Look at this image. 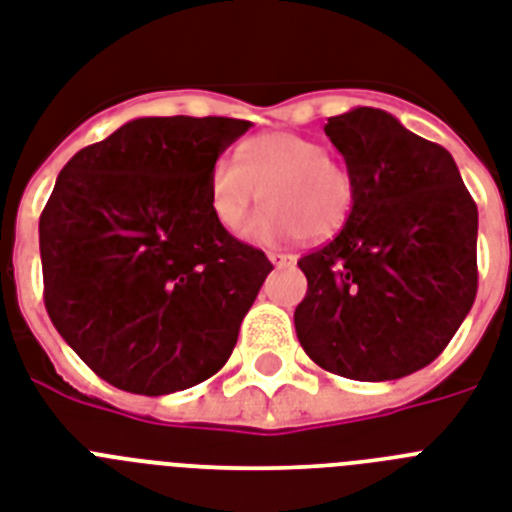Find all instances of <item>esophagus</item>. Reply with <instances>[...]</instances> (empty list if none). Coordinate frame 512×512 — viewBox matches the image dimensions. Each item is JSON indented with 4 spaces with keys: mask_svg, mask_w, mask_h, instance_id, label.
I'll return each instance as SVG.
<instances>
[{
    "mask_svg": "<svg viewBox=\"0 0 512 512\" xmlns=\"http://www.w3.org/2000/svg\"><path fill=\"white\" fill-rule=\"evenodd\" d=\"M268 260L276 265V268H289V265L297 263V257L286 255V252H268Z\"/></svg>",
    "mask_w": 512,
    "mask_h": 512,
    "instance_id": "obj_1",
    "label": "esophagus"
}]
</instances>
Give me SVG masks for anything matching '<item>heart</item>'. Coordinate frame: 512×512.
<instances>
[{
  "instance_id": "obj_1",
  "label": "heart",
  "mask_w": 512,
  "mask_h": 512,
  "mask_svg": "<svg viewBox=\"0 0 512 512\" xmlns=\"http://www.w3.org/2000/svg\"><path fill=\"white\" fill-rule=\"evenodd\" d=\"M268 205L247 226L257 244L292 242L299 236L328 239L342 231L352 213L355 184L342 162L323 144L292 131H270L247 139L236 162L220 157L207 176V205L228 234L242 228L252 205Z\"/></svg>"
}]
</instances>
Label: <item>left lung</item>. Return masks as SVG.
<instances>
[{
  "label": "left lung",
  "mask_w": 512,
  "mask_h": 512,
  "mask_svg": "<svg viewBox=\"0 0 512 512\" xmlns=\"http://www.w3.org/2000/svg\"><path fill=\"white\" fill-rule=\"evenodd\" d=\"M355 202L334 242L299 260L294 310L315 363L355 381H394L442 355L479 286V210L444 147L376 107L328 118Z\"/></svg>",
  "instance_id": "8db88e82"
}]
</instances>
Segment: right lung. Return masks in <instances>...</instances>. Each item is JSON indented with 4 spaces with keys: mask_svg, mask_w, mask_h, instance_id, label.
<instances>
[{
    "mask_svg": "<svg viewBox=\"0 0 512 512\" xmlns=\"http://www.w3.org/2000/svg\"><path fill=\"white\" fill-rule=\"evenodd\" d=\"M252 123L136 118L60 170L39 220L44 305L123 392H181L223 368L273 265L215 223L213 162Z\"/></svg>",
    "mask_w": 512,
    "mask_h": 512,
    "instance_id": "1",
    "label": "right lung"
}]
</instances>
